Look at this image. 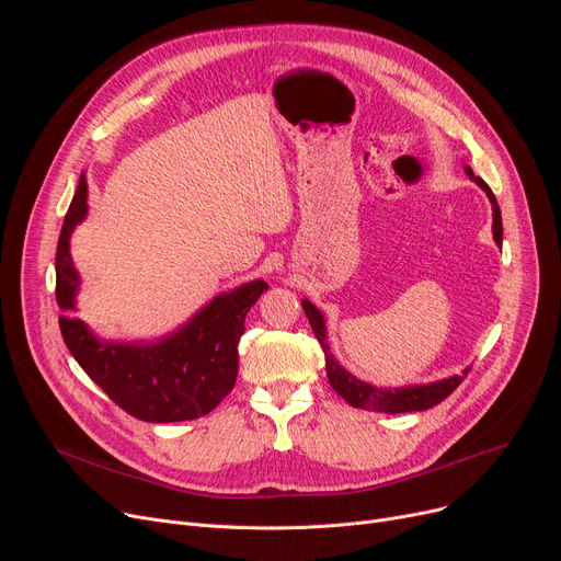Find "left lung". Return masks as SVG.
<instances>
[{"label": "left lung", "mask_w": 561, "mask_h": 561, "mask_svg": "<svg viewBox=\"0 0 561 561\" xmlns=\"http://www.w3.org/2000/svg\"><path fill=\"white\" fill-rule=\"evenodd\" d=\"M463 172L473 180L489 197L491 209H493V241L497 245H503V218H500V206L495 202V195L491 188L476 176V172L470 170V165H463ZM302 309L311 322V330L318 339V343L325 350V366H328V379L332 389L352 407L357 409H368V411H381V414H404V411H425L440 400H446L459 385H461V375H450L446 379H436L430 381V385H409V387H398V389H379L368 385V381H362L352 373H347L330 352L328 343V328H325V318H322L320 309L311 305L309 300H302ZM468 368L463 370V375Z\"/></svg>", "instance_id": "1"}]
</instances>
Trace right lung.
Instances as JSON below:
<instances>
[{
	"mask_svg": "<svg viewBox=\"0 0 561 561\" xmlns=\"http://www.w3.org/2000/svg\"><path fill=\"white\" fill-rule=\"evenodd\" d=\"M88 216V184L79 186L56 248V302L64 341L77 364L127 414L147 423H180L206 416L236 385L239 339L250 307L268 288L263 279L236 286L204 305L182 328L157 341H104L77 311L81 277L70 236Z\"/></svg>",
	"mask_w": 561,
	"mask_h": 561,
	"instance_id": "right-lung-1",
	"label": "right lung"
}]
</instances>
